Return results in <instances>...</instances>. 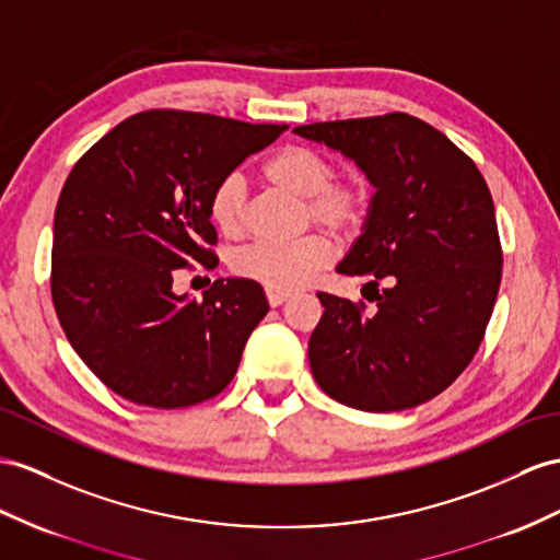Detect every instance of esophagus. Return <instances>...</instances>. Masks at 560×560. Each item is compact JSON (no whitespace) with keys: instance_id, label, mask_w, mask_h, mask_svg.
<instances>
[{"instance_id":"34e87169","label":"esophagus","mask_w":560,"mask_h":560,"mask_svg":"<svg viewBox=\"0 0 560 560\" xmlns=\"http://www.w3.org/2000/svg\"><path fill=\"white\" fill-rule=\"evenodd\" d=\"M291 298V293H283V291H271V289H267V300H269V305L271 307H279V305H283L285 300Z\"/></svg>"}]
</instances>
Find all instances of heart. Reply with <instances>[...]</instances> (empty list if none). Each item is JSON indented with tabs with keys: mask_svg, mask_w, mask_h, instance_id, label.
Masks as SVG:
<instances>
[{
	"mask_svg": "<svg viewBox=\"0 0 560 560\" xmlns=\"http://www.w3.org/2000/svg\"><path fill=\"white\" fill-rule=\"evenodd\" d=\"M336 165L328 155L310 147L289 143L271 153L262 165V177L291 196L305 198L307 222H317L334 234H360L374 210V189L360 177L336 179ZM208 214L214 229L226 238H238L248 222V191L238 175H226L212 186ZM334 260L331 241L307 234L293 243L257 241L232 257L234 275L271 291L291 293L303 289Z\"/></svg>",
	"mask_w": 560,
	"mask_h": 560,
	"instance_id": "1",
	"label": "heart"
}]
</instances>
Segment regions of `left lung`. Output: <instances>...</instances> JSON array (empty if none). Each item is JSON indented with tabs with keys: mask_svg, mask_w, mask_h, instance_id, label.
<instances>
[{
	"mask_svg": "<svg viewBox=\"0 0 560 560\" xmlns=\"http://www.w3.org/2000/svg\"><path fill=\"white\" fill-rule=\"evenodd\" d=\"M293 132L350 158L376 189L362 236L336 267L366 279L376 312L317 293L314 381L362 411L419 407L462 376L492 317L504 257L487 182L462 149L407 113Z\"/></svg>",
	"mask_w": 560,
	"mask_h": 560,
	"instance_id": "8db88e82",
	"label": "left lung"
}]
</instances>
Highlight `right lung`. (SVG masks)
Masks as SVG:
<instances>
[{
  "label": "right lung",
  "instance_id": "1",
  "mask_svg": "<svg viewBox=\"0 0 560 560\" xmlns=\"http://www.w3.org/2000/svg\"><path fill=\"white\" fill-rule=\"evenodd\" d=\"M289 125L143 110L84 153L54 214L51 298L70 346L135 405L191 407L220 395L269 312L260 283L218 279L177 295V269L218 265L212 186Z\"/></svg>",
  "mask_w": 560,
  "mask_h": 560
}]
</instances>
